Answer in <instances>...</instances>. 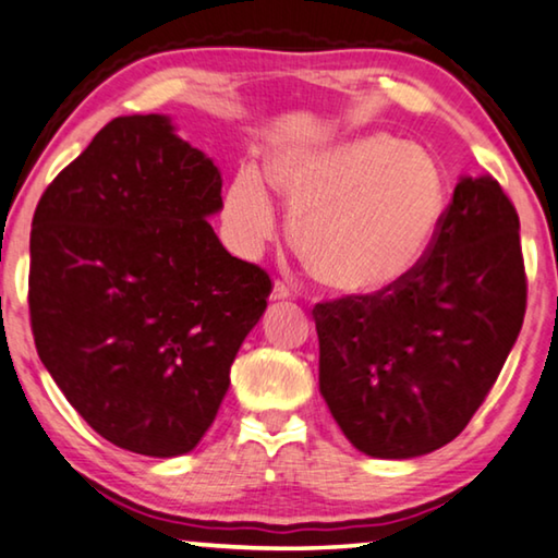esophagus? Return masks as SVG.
<instances>
[{"mask_svg":"<svg viewBox=\"0 0 558 558\" xmlns=\"http://www.w3.org/2000/svg\"><path fill=\"white\" fill-rule=\"evenodd\" d=\"M292 296V289L284 281H274L271 287V302H284V299Z\"/></svg>","mask_w":558,"mask_h":558,"instance_id":"34e87169","label":"esophagus"}]
</instances>
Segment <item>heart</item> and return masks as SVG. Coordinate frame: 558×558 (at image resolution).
<instances>
[{
    "label": "heart",
    "mask_w": 558,
    "mask_h": 558,
    "mask_svg": "<svg viewBox=\"0 0 558 558\" xmlns=\"http://www.w3.org/2000/svg\"><path fill=\"white\" fill-rule=\"evenodd\" d=\"M271 181L294 214L304 264L344 296L387 294L413 277L448 206L438 160L390 135L281 150ZM223 214L246 248L274 239L277 208L259 168H239Z\"/></svg>",
    "instance_id": "obj_1"
}]
</instances>
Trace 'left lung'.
Masks as SVG:
<instances>
[{"mask_svg":"<svg viewBox=\"0 0 558 558\" xmlns=\"http://www.w3.org/2000/svg\"><path fill=\"white\" fill-rule=\"evenodd\" d=\"M519 229L498 181L463 175L413 277L314 306L319 392L360 453L417 458L471 423L526 314Z\"/></svg>","mask_w":558,"mask_h":558,"instance_id":"1","label":"left lung"}]
</instances>
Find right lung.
Segmentation results:
<instances>
[{
    "instance_id": "right-lung-1",
    "label": "right lung",
    "mask_w": 558,
    "mask_h": 558,
    "mask_svg": "<svg viewBox=\"0 0 558 558\" xmlns=\"http://www.w3.org/2000/svg\"><path fill=\"white\" fill-rule=\"evenodd\" d=\"M221 171L166 116L110 120L39 198L29 236L37 354L112 446L191 453L211 427L269 274L226 252Z\"/></svg>"
}]
</instances>
